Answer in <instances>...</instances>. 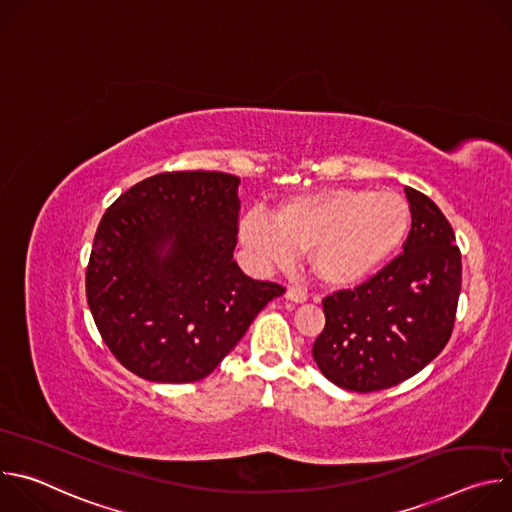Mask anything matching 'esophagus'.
<instances>
[{
  "label": "esophagus",
  "instance_id": "obj_1",
  "mask_svg": "<svg viewBox=\"0 0 512 512\" xmlns=\"http://www.w3.org/2000/svg\"><path fill=\"white\" fill-rule=\"evenodd\" d=\"M285 300L294 302V304H304V302H308V294H306V291H302V289L289 287V289L285 291Z\"/></svg>",
  "mask_w": 512,
  "mask_h": 512
}]
</instances>
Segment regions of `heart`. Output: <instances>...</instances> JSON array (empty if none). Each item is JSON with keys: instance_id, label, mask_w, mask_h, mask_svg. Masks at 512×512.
Wrapping results in <instances>:
<instances>
[{"instance_id": "1", "label": "heart", "mask_w": 512, "mask_h": 512, "mask_svg": "<svg viewBox=\"0 0 512 512\" xmlns=\"http://www.w3.org/2000/svg\"><path fill=\"white\" fill-rule=\"evenodd\" d=\"M411 229V206L393 190L334 188L289 196L271 218L247 212L239 243L255 269L285 267L306 253L312 273L330 287H354L381 273Z\"/></svg>"}]
</instances>
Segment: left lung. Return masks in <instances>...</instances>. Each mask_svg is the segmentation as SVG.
Listing matches in <instances>:
<instances>
[{
    "label": "left lung",
    "instance_id": "1",
    "mask_svg": "<svg viewBox=\"0 0 512 512\" xmlns=\"http://www.w3.org/2000/svg\"><path fill=\"white\" fill-rule=\"evenodd\" d=\"M411 231L403 255L354 289L324 300L326 326L312 354L336 387L371 393L417 375L452 336L462 257L448 218L405 188Z\"/></svg>",
    "mask_w": 512,
    "mask_h": 512
}]
</instances>
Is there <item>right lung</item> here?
I'll list each match as a JSON object with an SVG mask.
<instances>
[{
	"label": "right lung",
	"instance_id": "1",
	"mask_svg": "<svg viewBox=\"0 0 512 512\" xmlns=\"http://www.w3.org/2000/svg\"><path fill=\"white\" fill-rule=\"evenodd\" d=\"M239 184L223 172L156 174L103 214L87 302L105 344L137 377L204 379L285 291L233 259Z\"/></svg>",
	"mask_w": 512,
	"mask_h": 512
}]
</instances>
